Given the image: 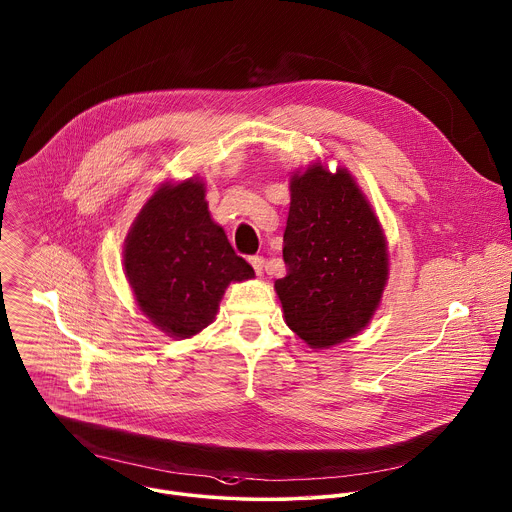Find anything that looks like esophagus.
<instances>
[{
	"label": "esophagus",
	"mask_w": 512,
	"mask_h": 512,
	"mask_svg": "<svg viewBox=\"0 0 512 512\" xmlns=\"http://www.w3.org/2000/svg\"><path fill=\"white\" fill-rule=\"evenodd\" d=\"M249 261H251V265H253L255 273L261 277V275H263V267H265V259H263V257H259V255H255V257H251Z\"/></svg>",
	"instance_id": "esophagus-1"
}]
</instances>
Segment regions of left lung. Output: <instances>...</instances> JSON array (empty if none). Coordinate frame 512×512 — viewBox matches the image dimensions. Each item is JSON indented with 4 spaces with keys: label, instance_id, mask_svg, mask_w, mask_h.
<instances>
[{
    "label": "left lung",
    "instance_id": "8db88e82",
    "mask_svg": "<svg viewBox=\"0 0 512 512\" xmlns=\"http://www.w3.org/2000/svg\"><path fill=\"white\" fill-rule=\"evenodd\" d=\"M289 187L287 275L275 291L289 329L311 349H329L373 319L389 279L387 239L347 169L313 163Z\"/></svg>",
    "mask_w": 512,
    "mask_h": 512
}]
</instances>
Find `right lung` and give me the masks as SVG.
<instances>
[{
    "label": "right lung",
    "mask_w": 512,
    "mask_h": 512,
    "mask_svg": "<svg viewBox=\"0 0 512 512\" xmlns=\"http://www.w3.org/2000/svg\"><path fill=\"white\" fill-rule=\"evenodd\" d=\"M123 269L143 315L175 339L213 323L229 283L255 277L211 219L197 177L163 183L147 199L127 233Z\"/></svg>",
    "instance_id": "obj_1"
}]
</instances>
